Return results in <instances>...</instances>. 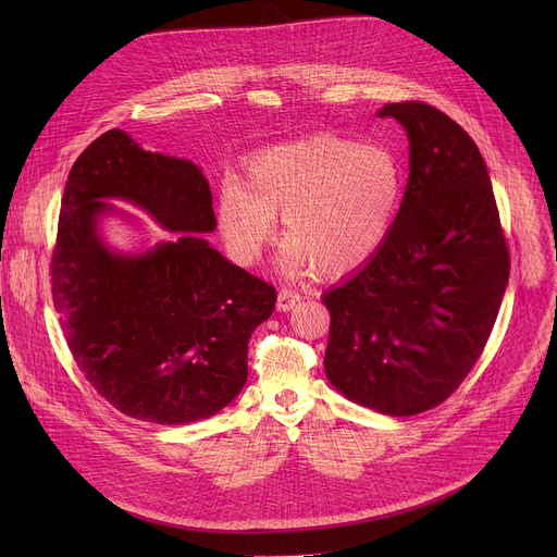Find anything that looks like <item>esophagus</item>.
<instances>
[{"instance_id": "obj_1", "label": "esophagus", "mask_w": 557, "mask_h": 557, "mask_svg": "<svg viewBox=\"0 0 557 557\" xmlns=\"http://www.w3.org/2000/svg\"><path fill=\"white\" fill-rule=\"evenodd\" d=\"M299 299H301V295L297 290L282 288L280 295H277V308L280 310H290V308H295L299 304Z\"/></svg>"}]
</instances>
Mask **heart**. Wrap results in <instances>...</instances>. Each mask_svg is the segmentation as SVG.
<instances>
[{"label":"heart","mask_w":557,"mask_h":557,"mask_svg":"<svg viewBox=\"0 0 557 557\" xmlns=\"http://www.w3.org/2000/svg\"><path fill=\"white\" fill-rule=\"evenodd\" d=\"M404 187V163L389 145L317 134L253 156L243 185L218 189L215 218L235 262L253 264L282 218L286 267L337 277L383 247Z\"/></svg>","instance_id":"obj_1"}]
</instances>
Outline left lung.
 <instances>
[{"label":"left lung","instance_id":"obj_1","mask_svg":"<svg viewBox=\"0 0 557 557\" xmlns=\"http://www.w3.org/2000/svg\"><path fill=\"white\" fill-rule=\"evenodd\" d=\"M410 138V178L383 247L322 301L324 368L350 401L412 417L441 406L479 361L509 280L483 156L445 112L387 103Z\"/></svg>","mask_w":557,"mask_h":557}]
</instances>
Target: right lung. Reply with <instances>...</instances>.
Here are the masks:
<instances>
[{"mask_svg": "<svg viewBox=\"0 0 557 557\" xmlns=\"http://www.w3.org/2000/svg\"><path fill=\"white\" fill-rule=\"evenodd\" d=\"M101 197L129 199L184 233L138 259L116 257L96 235ZM213 228L202 172L121 129L92 140L67 174L50 258L54 310L78 370L132 419L200 421L247 383L251 333L277 293L198 235Z\"/></svg>", "mask_w": 557, "mask_h": 557, "instance_id": "right-lung-1", "label": "right lung"}]
</instances>
